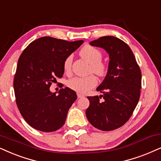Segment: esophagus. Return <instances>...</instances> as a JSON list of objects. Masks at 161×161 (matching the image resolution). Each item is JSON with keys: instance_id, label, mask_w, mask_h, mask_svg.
<instances>
[{"instance_id": "34e87169", "label": "esophagus", "mask_w": 161, "mask_h": 161, "mask_svg": "<svg viewBox=\"0 0 161 161\" xmlns=\"http://www.w3.org/2000/svg\"><path fill=\"white\" fill-rule=\"evenodd\" d=\"M77 95H78V98H82V97H84V95H82V94H80V93H77Z\"/></svg>"}]
</instances>
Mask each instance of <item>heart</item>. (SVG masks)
<instances>
[{"label":"heart","instance_id":"1","mask_svg":"<svg viewBox=\"0 0 161 161\" xmlns=\"http://www.w3.org/2000/svg\"><path fill=\"white\" fill-rule=\"evenodd\" d=\"M80 55L83 59L90 64V72L95 73L98 76L105 75L106 73V66L101 61L103 58L101 50L96 49L92 46L86 45L83 47L80 51ZM72 56L69 55L64 62V69L66 72H69L72 68ZM97 78L94 75H89L86 78L75 77L68 80L69 88L80 93H86L97 85Z\"/></svg>","mask_w":161,"mask_h":161}]
</instances>
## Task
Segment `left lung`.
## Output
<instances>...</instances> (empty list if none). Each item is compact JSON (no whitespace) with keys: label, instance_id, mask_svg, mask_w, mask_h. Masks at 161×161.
<instances>
[{"label":"left lung","instance_id":"8db88e82","mask_svg":"<svg viewBox=\"0 0 161 161\" xmlns=\"http://www.w3.org/2000/svg\"><path fill=\"white\" fill-rule=\"evenodd\" d=\"M89 44L105 50L109 61L105 78L96 89L103 95L87 97L86 114L94 127L112 131L126 124L134 112L140 98L141 72L130 47L122 40L104 36Z\"/></svg>","mask_w":161,"mask_h":161}]
</instances>
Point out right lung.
<instances>
[{"label": "right lung", "mask_w": 161, "mask_h": 161, "mask_svg": "<svg viewBox=\"0 0 161 161\" xmlns=\"http://www.w3.org/2000/svg\"><path fill=\"white\" fill-rule=\"evenodd\" d=\"M83 43L42 37L20 55L14 78V95L20 114L32 128L50 132L64 126L76 92L66 87L56 95L49 87L56 78H62L64 60Z\"/></svg>", "instance_id": "obj_1"}]
</instances>
